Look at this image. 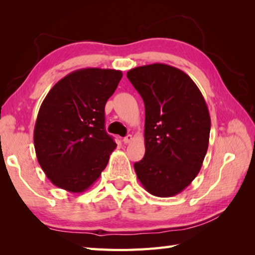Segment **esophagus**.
<instances>
[{
    "label": "esophagus",
    "instance_id": "1",
    "mask_svg": "<svg viewBox=\"0 0 255 255\" xmlns=\"http://www.w3.org/2000/svg\"><path fill=\"white\" fill-rule=\"evenodd\" d=\"M131 140H132V136H131V134H127L126 137L123 138V142H124V143H129V142L131 141Z\"/></svg>",
    "mask_w": 255,
    "mask_h": 255
}]
</instances>
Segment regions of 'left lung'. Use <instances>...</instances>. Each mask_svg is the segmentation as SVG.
Masks as SVG:
<instances>
[{
	"instance_id": "left-lung-1",
	"label": "left lung",
	"mask_w": 255,
	"mask_h": 255,
	"mask_svg": "<svg viewBox=\"0 0 255 255\" xmlns=\"http://www.w3.org/2000/svg\"><path fill=\"white\" fill-rule=\"evenodd\" d=\"M127 78L145 110V153L133 164L137 177L154 196H174L196 177L207 152L210 116L204 96L186 73L163 63L131 69Z\"/></svg>"
}]
</instances>
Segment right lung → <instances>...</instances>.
<instances>
[{
	"label": "right lung",
	"mask_w": 255,
	"mask_h": 255,
	"mask_svg": "<svg viewBox=\"0 0 255 255\" xmlns=\"http://www.w3.org/2000/svg\"><path fill=\"white\" fill-rule=\"evenodd\" d=\"M122 71L88 68L53 85L38 112L34 144L38 163L53 185L86 191L117 147L105 130V104Z\"/></svg>",
	"instance_id": "add662e5"
}]
</instances>
